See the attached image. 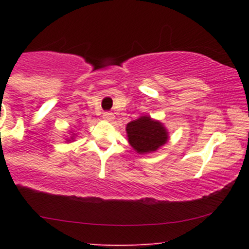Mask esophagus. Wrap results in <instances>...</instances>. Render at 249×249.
<instances>
[{
    "instance_id": "esophagus-1",
    "label": "esophagus",
    "mask_w": 249,
    "mask_h": 249,
    "mask_svg": "<svg viewBox=\"0 0 249 249\" xmlns=\"http://www.w3.org/2000/svg\"><path fill=\"white\" fill-rule=\"evenodd\" d=\"M102 118H104L105 122H113V120H114V115H113L112 113H108V112L104 113Z\"/></svg>"
}]
</instances>
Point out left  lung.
Instances as JSON below:
<instances>
[{
    "label": "left lung",
    "instance_id": "1",
    "mask_svg": "<svg viewBox=\"0 0 249 249\" xmlns=\"http://www.w3.org/2000/svg\"><path fill=\"white\" fill-rule=\"evenodd\" d=\"M125 130L130 145L139 154L157 152L170 139L166 126L149 115H141L132 120Z\"/></svg>",
    "mask_w": 249,
    "mask_h": 249
}]
</instances>
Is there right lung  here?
<instances>
[{
  "label": "right lung",
  "mask_w": 249,
  "mask_h": 249,
  "mask_svg": "<svg viewBox=\"0 0 249 249\" xmlns=\"http://www.w3.org/2000/svg\"><path fill=\"white\" fill-rule=\"evenodd\" d=\"M69 136H70V138L68 136H66V142H73L74 141V139H76L77 137V134H73V131H70V135Z\"/></svg>",
  "instance_id": "add662e5"
}]
</instances>
